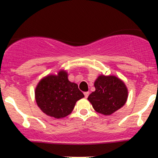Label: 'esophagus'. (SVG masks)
Returning <instances> with one entry per match:
<instances>
[{"label": "esophagus", "instance_id": "34e87169", "mask_svg": "<svg viewBox=\"0 0 158 158\" xmlns=\"http://www.w3.org/2000/svg\"><path fill=\"white\" fill-rule=\"evenodd\" d=\"M84 94H85V97L88 98V96H89V92H85Z\"/></svg>", "mask_w": 158, "mask_h": 158}]
</instances>
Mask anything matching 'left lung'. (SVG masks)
<instances>
[{
  "instance_id": "1",
  "label": "left lung",
  "mask_w": 158,
  "mask_h": 158,
  "mask_svg": "<svg viewBox=\"0 0 158 158\" xmlns=\"http://www.w3.org/2000/svg\"><path fill=\"white\" fill-rule=\"evenodd\" d=\"M95 91L88 99L94 109L104 115H110L126 104L128 89L124 82L115 76L100 75L94 82Z\"/></svg>"
}]
</instances>
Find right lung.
I'll return each mask as SVG.
<instances>
[{"mask_svg":"<svg viewBox=\"0 0 158 158\" xmlns=\"http://www.w3.org/2000/svg\"><path fill=\"white\" fill-rule=\"evenodd\" d=\"M84 97L77 84L68 80V73L64 70L43 78L35 90V101L40 109L56 119L69 115L76 102Z\"/></svg>","mask_w":158,"mask_h":158,"instance_id":"add662e5","label":"right lung"}]
</instances>
